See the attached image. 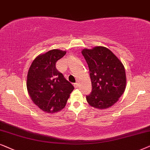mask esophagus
Returning a JSON list of instances; mask_svg holds the SVG:
<instances>
[{
  "instance_id": "1",
  "label": "esophagus",
  "mask_w": 150,
  "mask_h": 150,
  "mask_svg": "<svg viewBox=\"0 0 150 150\" xmlns=\"http://www.w3.org/2000/svg\"><path fill=\"white\" fill-rule=\"evenodd\" d=\"M73 86H74V87L75 88H77V87H78V83H73Z\"/></svg>"
}]
</instances>
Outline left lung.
<instances>
[{
	"label": "left lung",
	"instance_id": "8db88e82",
	"mask_svg": "<svg viewBox=\"0 0 150 150\" xmlns=\"http://www.w3.org/2000/svg\"><path fill=\"white\" fill-rule=\"evenodd\" d=\"M88 66L92 91L86 95L90 105L105 109L115 104L124 93L126 76L123 64L110 50L96 47L81 51Z\"/></svg>",
	"mask_w": 150,
	"mask_h": 150
}]
</instances>
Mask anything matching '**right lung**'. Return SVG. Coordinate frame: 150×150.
Listing matches in <instances>:
<instances>
[{
	"label": "right lung",
	"mask_w": 150,
	"mask_h": 150,
	"mask_svg": "<svg viewBox=\"0 0 150 150\" xmlns=\"http://www.w3.org/2000/svg\"><path fill=\"white\" fill-rule=\"evenodd\" d=\"M67 53L53 49L38 56L27 74V88L32 101L42 110L55 112L65 107L74 86L56 69V62Z\"/></svg>",
	"instance_id": "1"
}]
</instances>
